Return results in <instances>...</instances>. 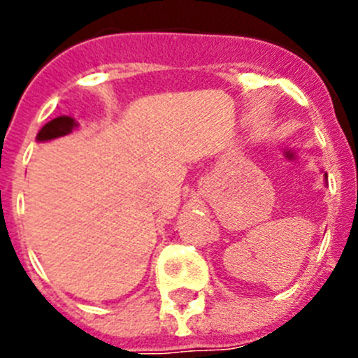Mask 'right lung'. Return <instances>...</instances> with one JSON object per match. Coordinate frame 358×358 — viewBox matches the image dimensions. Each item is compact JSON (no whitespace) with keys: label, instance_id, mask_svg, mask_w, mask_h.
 Instances as JSON below:
<instances>
[{"label":"right lung","instance_id":"add662e5","mask_svg":"<svg viewBox=\"0 0 358 358\" xmlns=\"http://www.w3.org/2000/svg\"><path fill=\"white\" fill-rule=\"evenodd\" d=\"M76 125H78V123L73 122V118H70V116H58V118L51 120V122L45 123V125L40 129L36 139H38V141H49V139L59 138V136H66L69 132H72V129Z\"/></svg>","mask_w":358,"mask_h":358}]
</instances>
